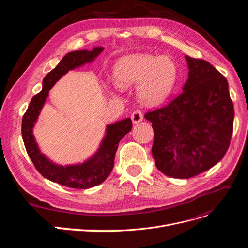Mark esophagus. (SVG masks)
I'll use <instances>...</instances> for the list:
<instances>
[{"label": "esophagus", "mask_w": 248, "mask_h": 248, "mask_svg": "<svg viewBox=\"0 0 248 248\" xmlns=\"http://www.w3.org/2000/svg\"><path fill=\"white\" fill-rule=\"evenodd\" d=\"M131 120H132V123L133 124H138L140 122L142 121V114L140 110H136L132 112L131 115Z\"/></svg>", "instance_id": "34e87169"}]
</instances>
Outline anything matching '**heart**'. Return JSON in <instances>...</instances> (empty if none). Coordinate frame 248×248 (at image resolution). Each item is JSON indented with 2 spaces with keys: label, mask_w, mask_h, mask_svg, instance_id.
Listing matches in <instances>:
<instances>
[{
  "label": "heart",
  "mask_w": 248,
  "mask_h": 248,
  "mask_svg": "<svg viewBox=\"0 0 248 248\" xmlns=\"http://www.w3.org/2000/svg\"><path fill=\"white\" fill-rule=\"evenodd\" d=\"M117 81H108L107 88L118 91L120 86H138L140 99L148 106H158L174 91L179 78L176 62L168 56L134 54L120 58L115 64Z\"/></svg>",
  "instance_id": "heart-1"
}]
</instances>
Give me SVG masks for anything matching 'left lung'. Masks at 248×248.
<instances>
[{
  "label": "left lung",
  "instance_id": "left-lung-1",
  "mask_svg": "<svg viewBox=\"0 0 248 248\" xmlns=\"http://www.w3.org/2000/svg\"><path fill=\"white\" fill-rule=\"evenodd\" d=\"M188 79L183 92L159 109L147 112L152 123V155L164 175L188 179L214 167L230 146L234 106L229 84L205 60L185 56Z\"/></svg>",
  "mask_w": 248,
  "mask_h": 248
}]
</instances>
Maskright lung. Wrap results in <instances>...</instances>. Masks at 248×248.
I'll return each mask as SVG.
<instances>
[{
  "label": "right lung",
  "instance_id": "obj_1",
  "mask_svg": "<svg viewBox=\"0 0 248 248\" xmlns=\"http://www.w3.org/2000/svg\"><path fill=\"white\" fill-rule=\"evenodd\" d=\"M103 47L70 51L43 78L42 90L35 95L22 118L21 134L29 157L40 174L50 181L77 189H87L101 184L114 168V160L119 142L132 128L130 118L108 124L104 136L95 153L85 161L72 164H58L49 159L37 144L33 129L46 102L49 90L70 70L92 63L103 51Z\"/></svg>",
  "mask_w": 248,
  "mask_h": 248
}]
</instances>
